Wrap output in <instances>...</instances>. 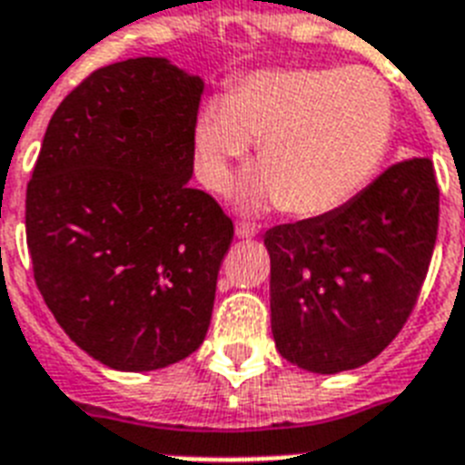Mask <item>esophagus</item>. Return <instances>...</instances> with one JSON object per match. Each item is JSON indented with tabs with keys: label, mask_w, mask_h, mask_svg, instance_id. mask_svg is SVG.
<instances>
[{
	"label": "esophagus",
	"mask_w": 465,
	"mask_h": 465,
	"mask_svg": "<svg viewBox=\"0 0 465 465\" xmlns=\"http://www.w3.org/2000/svg\"><path fill=\"white\" fill-rule=\"evenodd\" d=\"M255 233H258V226L251 224V222H239V224H236V236H239V239H252Z\"/></svg>",
	"instance_id": "1"
}]
</instances>
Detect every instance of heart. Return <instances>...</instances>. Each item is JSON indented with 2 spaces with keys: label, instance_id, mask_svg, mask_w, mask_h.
Wrapping results in <instances>:
<instances>
[{
  "label": "heart",
  "instance_id": "1",
  "mask_svg": "<svg viewBox=\"0 0 465 465\" xmlns=\"http://www.w3.org/2000/svg\"><path fill=\"white\" fill-rule=\"evenodd\" d=\"M391 116L387 83L363 66L251 71L200 112L195 169L210 191L226 193L233 164L258 143L251 198L293 217H320L351 203L375 176Z\"/></svg>",
  "mask_w": 465,
  "mask_h": 465
}]
</instances>
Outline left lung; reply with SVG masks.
I'll list each match as a JSON object with an SVG mask.
<instances>
[{
    "mask_svg": "<svg viewBox=\"0 0 465 465\" xmlns=\"http://www.w3.org/2000/svg\"><path fill=\"white\" fill-rule=\"evenodd\" d=\"M437 224L435 167L413 157L334 213L272 226L265 245L279 353L320 375L380 356L416 308Z\"/></svg>",
    "mask_w": 465,
    "mask_h": 465,
    "instance_id": "1",
    "label": "left lung"
}]
</instances>
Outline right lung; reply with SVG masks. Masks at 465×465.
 Returning <instances> with one entry per match:
<instances>
[{
    "label": "right lung",
    "mask_w": 465,
    "mask_h": 465,
    "mask_svg": "<svg viewBox=\"0 0 465 465\" xmlns=\"http://www.w3.org/2000/svg\"><path fill=\"white\" fill-rule=\"evenodd\" d=\"M203 81L160 56L97 69L49 119L25 193L35 284L71 341L114 370L205 339L233 224L188 186Z\"/></svg>",
    "instance_id": "1"
}]
</instances>
